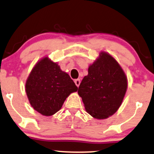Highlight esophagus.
<instances>
[{"mask_svg": "<svg viewBox=\"0 0 154 154\" xmlns=\"http://www.w3.org/2000/svg\"><path fill=\"white\" fill-rule=\"evenodd\" d=\"M74 82H75V85H76V86H78V87H79V85H80V84H81V81H80V79H75V80L74 81Z\"/></svg>", "mask_w": 154, "mask_h": 154, "instance_id": "1", "label": "esophagus"}]
</instances>
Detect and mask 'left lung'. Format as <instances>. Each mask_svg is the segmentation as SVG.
<instances>
[{
    "label": "left lung",
    "instance_id": "obj_1",
    "mask_svg": "<svg viewBox=\"0 0 154 154\" xmlns=\"http://www.w3.org/2000/svg\"><path fill=\"white\" fill-rule=\"evenodd\" d=\"M128 88V79L117 61L106 52L90 65L78 94L91 116L102 120L119 109Z\"/></svg>",
    "mask_w": 154,
    "mask_h": 154
}]
</instances>
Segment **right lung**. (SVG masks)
Wrapping results in <instances>:
<instances>
[{"mask_svg":"<svg viewBox=\"0 0 154 154\" xmlns=\"http://www.w3.org/2000/svg\"><path fill=\"white\" fill-rule=\"evenodd\" d=\"M25 90L34 109L45 116H51L61 109L67 97L77 91L78 87L57 63L45 57L32 68Z\"/></svg>","mask_w":154,"mask_h":154,"instance_id":"obj_1","label":"right lung"}]
</instances>
